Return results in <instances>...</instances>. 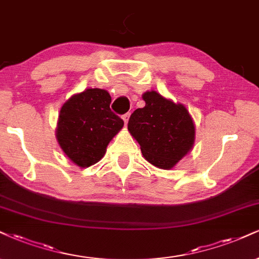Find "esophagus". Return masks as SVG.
I'll list each match as a JSON object with an SVG mask.
<instances>
[{
  "label": "esophagus",
  "mask_w": 259,
  "mask_h": 259,
  "mask_svg": "<svg viewBox=\"0 0 259 259\" xmlns=\"http://www.w3.org/2000/svg\"><path fill=\"white\" fill-rule=\"evenodd\" d=\"M122 120H123L124 124H127V123H128V120H130V114H128V113H127V114H124L123 116H122Z\"/></svg>",
  "instance_id": "34e87169"
}]
</instances>
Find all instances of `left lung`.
Instances as JSON below:
<instances>
[{
  "label": "left lung",
  "instance_id": "left-lung-1",
  "mask_svg": "<svg viewBox=\"0 0 259 259\" xmlns=\"http://www.w3.org/2000/svg\"><path fill=\"white\" fill-rule=\"evenodd\" d=\"M144 108L131 115L128 132L144 158L159 169L174 168L193 148L196 126L187 108L154 90L143 94Z\"/></svg>",
  "mask_w": 259,
  "mask_h": 259
}]
</instances>
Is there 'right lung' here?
Returning <instances> with one entry per match:
<instances>
[{
    "label": "right lung",
    "mask_w": 259,
    "mask_h": 259,
    "mask_svg": "<svg viewBox=\"0 0 259 259\" xmlns=\"http://www.w3.org/2000/svg\"><path fill=\"white\" fill-rule=\"evenodd\" d=\"M111 97L103 89H86L74 94L61 107L56 140L65 155L80 168L97 163L107 146L123 127L110 110Z\"/></svg>",
    "instance_id": "obj_1"
}]
</instances>
